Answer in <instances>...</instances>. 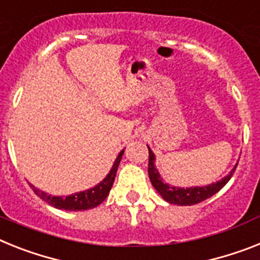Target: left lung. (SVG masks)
<instances>
[{"mask_svg":"<svg viewBox=\"0 0 260 260\" xmlns=\"http://www.w3.org/2000/svg\"><path fill=\"white\" fill-rule=\"evenodd\" d=\"M149 164H148V174H149L150 182L153 185V187L157 190V193L160 194L164 200L173 205H180V206H190V205L200 204L202 201L208 200L211 196H214L215 193L221 190L224 185L228 184L230 178L233 177V174L235 172L238 162L235 164V167L230 171V173L223 177L222 180L213 182V184L205 185V186H193V187H178L169 185L167 182H164L161 174L156 169L154 161H156V156L152 152L149 147Z\"/></svg>","mask_w":260,"mask_h":260,"instance_id":"8db88e82","label":"left lung"}]
</instances>
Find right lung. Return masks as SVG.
<instances>
[{
  "label": "right lung",
  "instance_id": "1",
  "mask_svg": "<svg viewBox=\"0 0 260 260\" xmlns=\"http://www.w3.org/2000/svg\"><path fill=\"white\" fill-rule=\"evenodd\" d=\"M124 154V149L120 150V153L117 154L116 160L113 162L112 168H111L110 173L107 174L103 181H100L99 184L95 185L91 189L87 190L78 191L75 194H70L67 197H62V196H51V194L46 193V191L39 190L34 185H30L34 193L38 196L39 198H42L47 204L54 206L60 210H69V211H82L88 210V209H93L99 206L102 202L107 198V196L110 194L111 187L115 181V176H116L117 168L121 161V157Z\"/></svg>",
  "mask_w": 260,
  "mask_h": 260
}]
</instances>
